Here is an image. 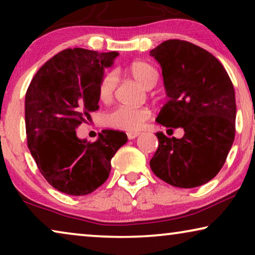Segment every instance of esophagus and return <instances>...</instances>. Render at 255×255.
<instances>
[{"mask_svg": "<svg viewBox=\"0 0 255 255\" xmlns=\"http://www.w3.org/2000/svg\"><path fill=\"white\" fill-rule=\"evenodd\" d=\"M138 135H139V132H128V139H134V138H137Z\"/></svg>", "mask_w": 255, "mask_h": 255, "instance_id": "34e87169", "label": "esophagus"}]
</instances>
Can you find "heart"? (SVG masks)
Wrapping results in <instances>:
<instances>
[{
  "instance_id": "b5f03b06",
  "label": "heart",
  "mask_w": 255,
  "mask_h": 255,
  "mask_svg": "<svg viewBox=\"0 0 255 255\" xmlns=\"http://www.w3.org/2000/svg\"><path fill=\"white\" fill-rule=\"evenodd\" d=\"M128 72L135 81L146 89H151L158 81V72L152 65L145 61H134L128 67ZM117 85V75L115 72H108L102 76L97 88L99 99L108 102L114 95ZM149 117V111L146 108L117 107L116 109L106 115L104 121L109 127L122 128L127 131H135L141 128L144 122Z\"/></svg>"
}]
</instances>
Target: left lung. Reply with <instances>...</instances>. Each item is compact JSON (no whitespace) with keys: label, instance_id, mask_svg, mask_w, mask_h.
Here are the masks:
<instances>
[{"label":"left lung","instance_id":"8db88e82","mask_svg":"<svg viewBox=\"0 0 255 255\" xmlns=\"http://www.w3.org/2000/svg\"><path fill=\"white\" fill-rule=\"evenodd\" d=\"M149 55L162 69L168 97L155 121L184 131L180 139L158 132L149 166L170 186H202L217 175L235 140V88L217 58L189 41L166 40Z\"/></svg>","mask_w":255,"mask_h":255}]
</instances>
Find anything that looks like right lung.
I'll return each mask as SVG.
<instances>
[{"instance_id": "right-lung-1", "label": "right lung", "mask_w": 255, "mask_h": 255, "mask_svg": "<svg viewBox=\"0 0 255 255\" xmlns=\"http://www.w3.org/2000/svg\"><path fill=\"white\" fill-rule=\"evenodd\" d=\"M118 55L67 48L45 62L27 88V146L43 176L61 193L82 196L102 186L111 159L128 141L122 131L103 130L94 142L75 131L99 110V83Z\"/></svg>"}]
</instances>
